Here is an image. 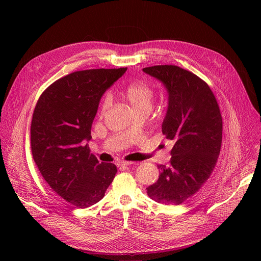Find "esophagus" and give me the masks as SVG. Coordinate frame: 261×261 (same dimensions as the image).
Wrapping results in <instances>:
<instances>
[{
  "instance_id": "34e87169",
  "label": "esophagus",
  "mask_w": 261,
  "mask_h": 261,
  "mask_svg": "<svg viewBox=\"0 0 261 261\" xmlns=\"http://www.w3.org/2000/svg\"><path fill=\"white\" fill-rule=\"evenodd\" d=\"M135 162H133V161H121V162H119L118 163V165L120 166V167H125V166H128V165H132V164H134Z\"/></svg>"
}]
</instances>
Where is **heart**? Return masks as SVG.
<instances>
[{"label": "heart", "mask_w": 261, "mask_h": 261, "mask_svg": "<svg viewBox=\"0 0 261 261\" xmlns=\"http://www.w3.org/2000/svg\"><path fill=\"white\" fill-rule=\"evenodd\" d=\"M122 94L127 98L135 111L140 109H150L155 99L154 88L143 81L134 82L128 85L122 92ZM110 106V97L106 95L101 102L100 113L104 115Z\"/></svg>", "instance_id": "1"}]
</instances>
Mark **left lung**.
<instances>
[{
    "label": "left lung",
    "mask_w": 261,
    "mask_h": 261,
    "mask_svg": "<svg viewBox=\"0 0 261 261\" xmlns=\"http://www.w3.org/2000/svg\"><path fill=\"white\" fill-rule=\"evenodd\" d=\"M168 92V109L162 124L173 142L167 165H158V180L146 188L153 200L178 205L193 196L210 178L217 164L223 122L208 85L191 71L175 65L145 67Z\"/></svg>",
    "instance_id": "1"
}]
</instances>
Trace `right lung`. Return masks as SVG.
<instances>
[{"label": "right lung", "mask_w": 261, "mask_h": 261, "mask_svg": "<svg viewBox=\"0 0 261 261\" xmlns=\"http://www.w3.org/2000/svg\"><path fill=\"white\" fill-rule=\"evenodd\" d=\"M127 68L72 72L39 97L31 123L33 159L49 187L72 205L86 208L99 200L118 171L99 163L86 143L103 93Z\"/></svg>", "instance_id": "add662e5"}]
</instances>
